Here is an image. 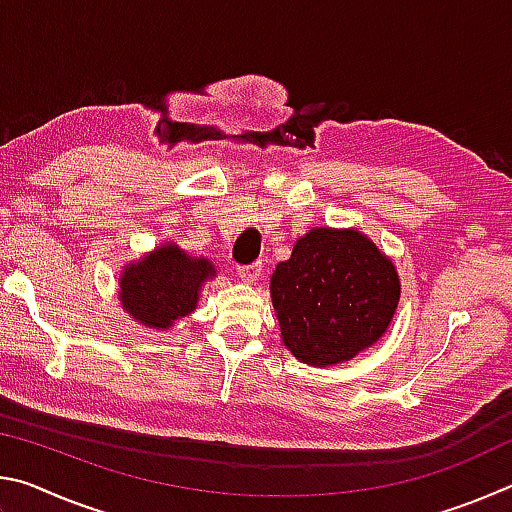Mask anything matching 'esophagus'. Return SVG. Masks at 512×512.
<instances>
[{"label":"esophagus","mask_w":512,"mask_h":512,"mask_svg":"<svg viewBox=\"0 0 512 512\" xmlns=\"http://www.w3.org/2000/svg\"><path fill=\"white\" fill-rule=\"evenodd\" d=\"M237 273H239V277H241V280H244V282H257L259 275H262V262L239 266Z\"/></svg>","instance_id":"34e87169"}]
</instances>
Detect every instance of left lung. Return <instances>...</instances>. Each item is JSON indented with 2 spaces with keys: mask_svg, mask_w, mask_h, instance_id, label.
I'll list each match as a JSON object with an SVG mask.
<instances>
[{
  "mask_svg": "<svg viewBox=\"0 0 512 512\" xmlns=\"http://www.w3.org/2000/svg\"><path fill=\"white\" fill-rule=\"evenodd\" d=\"M271 300L289 352L325 368L384 336L400 302V275L359 230L314 228L275 266Z\"/></svg>",
  "mask_w": 512,
  "mask_h": 512,
  "instance_id": "left-lung-1",
  "label": "left lung"
}]
</instances>
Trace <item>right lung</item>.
<instances>
[{"label":"right lung","mask_w":512,"mask_h":512,"mask_svg":"<svg viewBox=\"0 0 512 512\" xmlns=\"http://www.w3.org/2000/svg\"><path fill=\"white\" fill-rule=\"evenodd\" d=\"M214 275L210 259L189 257L183 248L167 241L124 266L119 277L121 307L137 323L169 329L178 318L192 314L203 284Z\"/></svg>","instance_id":"obj_1"}]
</instances>
